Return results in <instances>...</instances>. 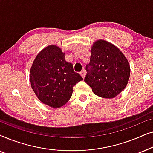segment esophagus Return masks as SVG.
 Instances as JSON below:
<instances>
[{
	"instance_id": "esophagus-1",
	"label": "esophagus",
	"mask_w": 153,
	"mask_h": 153,
	"mask_svg": "<svg viewBox=\"0 0 153 153\" xmlns=\"http://www.w3.org/2000/svg\"><path fill=\"white\" fill-rule=\"evenodd\" d=\"M80 74L81 75V76L83 77V78H84L85 76V71L84 70H83L81 72H80Z\"/></svg>"
}]
</instances>
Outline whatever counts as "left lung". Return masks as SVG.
<instances>
[{
	"label": "left lung",
	"mask_w": 153,
	"mask_h": 153,
	"mask_svg": "<svg viewBox=\"0 0 153 153\" xmlns=\"http://www.w3.org/2000/svg\"><path fill=\"white\" fill-rule=\"evenodd\" d=\"M91 62L86 65L85 82L94 94L104 98H114L126 87L130 67L120 50L103 39L93 43Z\"/></svg>",
	"instance_id": "obj_1"
}]
</instances>
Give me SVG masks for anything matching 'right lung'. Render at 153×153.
Wrapping results in <instances>:
<instances>
[{
  "label": "right lung",
  "instance_id": "obj_1",
  "mask_svg": "<svg viewBox=\"0 0 153 153\" xmlns=\"http://www.w3.org/2000/svg\"><path fill=\"white\" fill-rule=\"evenodd\" d=\"M83 80L65 59L56 45L43 49L35 57L30 70L31 87L43 104L53 108L65 105L72 97L73 86Z\"/></svg>",
  "mask_w": 153,
  "mask_h": 153
}]
</instances>
